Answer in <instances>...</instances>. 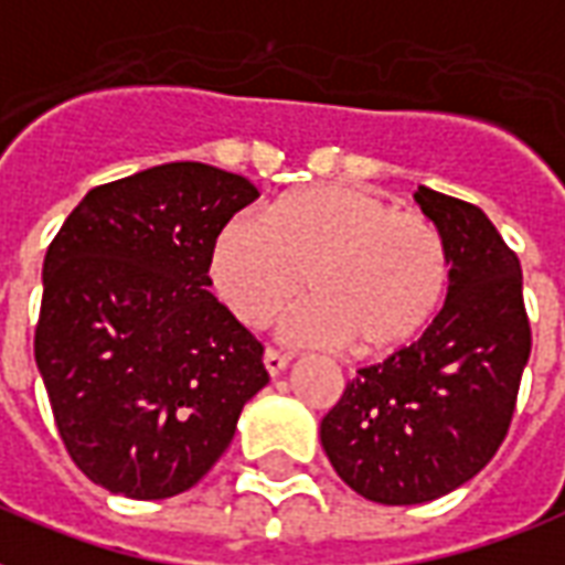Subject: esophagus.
<instances>
[{
    "instance_id": "esophagus-1",
    "label": "esophagus",
    "mask_w": 565,
    "mask_h": 565,
    "mask_svg": "<svg viewBox=\"0 0 565 565\" xmlns=\"http://www.w3.org/2000/svg\"><path fill=\"white\" fill-rule=\"evenodd\" d=\"M264 364H266V370H269V376H278V373H284V370L290 367V355H287V352H278V350H266Z\"/></svg>"
}]
</instances>
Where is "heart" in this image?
Listing matches in <instances>:
<instances>
[{"instance_id": "b5f03b06", "label": "heart", "mask_w": 565, "mask_h": 565, "mask_svg": "<svg viewBox=\"0 0 565 565\" xmlns=\"http://www.w3.org/2000/svg\"><path fill=\"white\" fill-rule=\"evenodd\" d=\"M210 278L236 320L264 329L299 299L290 320L301 343H347L359 359L412 347L436 320L450 284L447 245L420 213L350 183L299 189L264 222L231 218L210 252Z\"/></svg>"}]
</instances>
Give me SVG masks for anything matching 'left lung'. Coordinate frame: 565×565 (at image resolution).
Masks as SVG:
<instances>
[{"label":"left lung","mask_w":565,"mask_h":565,"mask_svg":"<svg viewBox=\"0 0 565 565\" xmlns=\"http://www.w3.org/2000/svg\"><path fill=\"white\" fill-rule=\"evenodd\" d=\"M447 245L450 287L406 350L361 367L320 441L352 492L387 507L436 501L498 454L531 359L522 264L480 206L417 186Z\"/></svg>","instance_id":"8db88e82"}]
</instances>
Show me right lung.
Listing matches in <instances>:
<instances>
[{"instance_id":"right-lung-1","label":"right lung","mask_w":565,"mask_h":565,"mask_svg":"<svg viewBox=\"0 0 565 565\" xmlns=\"http://www.w3.org/2000/svg\"><path fill=\"white\" fill-rule=\"evenodd\" d=\"M254 198L239 174L168 162L92 189L46 248L34 361L92 483L186 492L269 382L260 340L206 290L215 236Z\"/></svg>"}]
</instances>
